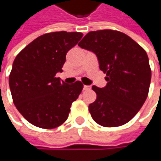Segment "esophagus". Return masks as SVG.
I'll use <instances>...</instances> for the list:
<instances>
[{
  "mask_svg": "<svg viewBox=\"0 0 161 161\" xmlns=\"http://www.w3.org/2000/svg\"><path fill=\"white\" fill-rule=\"evenodd\" d=\"M91 89V87L89 86V85H84L83 86V90H89Z\"/></svg>",
  "mask_w": 161,
  "mask_h": 161,
  "instance_id": "esophagus-1",
  "label": "esophagus"
}]
</instances>
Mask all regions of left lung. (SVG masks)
<instances>
[{"instance_id": "1", "label": "left lung", "mask_w": 161, "mask_h": 161, "mask_svg": "<svg viewBox=\"0 0 161 161\" xmlns=\"http://www.w3.org/2000/svg\"><path fill=\"white\" fill-rule=\"evenodd\" d=\"M79 46L96 54L99 69L107 74L104 88L92 86L97 93L89 106L93 120L105 127L128 123L149 93L152 71L147 53L127 35L109 29L91 31Z\"/></svg>"}]
</instances>
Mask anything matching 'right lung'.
Instances as JSON below:
<instances>
[{
  "instance_id": "add662e5",
  "label": "right lung",
  "mask_w": 161,
  "mask_h": 161,
  "mask_svg": "<svg viewBox=\"0 0 161 161\" xmlns=\"http://www.w3.org/2000/svg\"><path fill=\"white\" fill-rule=\"evenodd\" d=\"M82 36L66 31L42 35L16 56L9 78L11 96L19 112L35 126L53 129L67 120L83 84H66L55 75Z\"/></svg>"
}]
</instances>
